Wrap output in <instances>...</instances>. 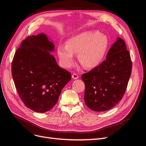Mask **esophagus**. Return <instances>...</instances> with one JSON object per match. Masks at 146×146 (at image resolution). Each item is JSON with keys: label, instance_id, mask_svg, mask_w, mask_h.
<instances>
[{"label": "esophagus", "instance_id": "esophagus-1", "mask_svg": "<svg viewBox=\"0 0 146 146\" xmlns=\"http://www.w3.org/2000/svg\"><path fill=\"white\" fill-rule=\"evenodd\" d=\"M72 78H74V79H77L78 78V75L77 74H72Z\"/></svg>", "mask_w": 146, "mask_h": 146}]
</instances>
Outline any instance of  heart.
<instances>
[{
	"label": "heart",
	"mask_w": 146,
	"mask_h": 146,
	"mask_svg": "<svg viewBox=\"0 0 146 146\" xmlns=\"http://www.w3.org/2000/svg\"><path fill=\"white\" fill-rule=\"evenodd\" d=\"M108 46L106 35L98 31H88L69 39L66 46L60 44L57 48L61 65L69 68L74 64L75 55L84 67L94 68L104 60Z\"/></svg>",
	"instance_id": "obj_1"
}]
</instances>
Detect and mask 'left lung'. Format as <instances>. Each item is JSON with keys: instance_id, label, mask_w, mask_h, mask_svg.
I'll use <instances>...</instances> for the list:
<instances>
[{"instance_id": "left-lung-1", "label": "left lung", "mask_w": 146, "mask_h": 146, "mask_svg": "<svg viewBox=\"0 0 146 146\" xmlns=\"http://www.w3.org/2000/svg\"><path fill=\"white\" fill-rule=\"evenodd\" d=\"M132 63L124 41L117 38L100 65L82 76L85 83V102L95 111L113 108L124 95L131 73Z\"/></svg>"}]
</instances>
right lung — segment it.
Listing matches in <instances>:
<instances>
[{
  "instance_id": "1",
  "label": "right lung",
  "mask_w": 146,
  "mask_h": 146,
  "mask_svg": "<svg viewBox=\"0 0 146 146\" xmlns=\"http://www.w3.org/2000/svg\"><path fill=\"white\" fill-rule=\"evenodd\" d=\"M54 45L44 34L29 36L16 51L11 74L16 89L27 108L46 112L56 104L71 74L60 68L50 51Z\"/></svg>"
}]
</instances>
